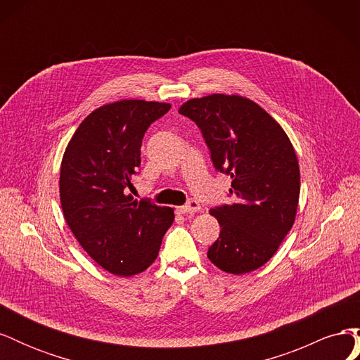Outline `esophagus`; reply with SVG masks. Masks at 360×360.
<instances>
[{
    "label": "esophagus",
    "mask_w": 360,
    "mask_h": 360,
    "mask_svg": "<svg viewBox=\"0 0 360 360\" xmlns=\"http://www.w3.org/2000/svg\"><path fill=\"white\" fill-rule=\"evenodd\" d=\"M200 210H201V205L197 200H189L186 204L179 207L180 214H192V213H197Z\"/></svg>",
    "instance_id": "1"
}]
</instances>
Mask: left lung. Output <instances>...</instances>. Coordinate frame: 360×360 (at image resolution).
Wrapping results in <instances>:
<instances>
[{
	"instance_id": "8db88e82",
	"label": "left lung",
	"mask_w": 360,
	"mask_h": 360,
	"mask_svg": "<svg viewBox=\"0 0 360 360\" xmlns=\"http://www.w3.org/2000/svg\"><path fill=\"white\" fill-rule=\"evenodd\" d=\"M179 112L200 127L214 169L233 180L234 202L210 209L221 233L207 257L226 274L252 271L274 257L296 217L300 172L290 139L240 96L192 99Z\"/></svg>"
}]
</instances>
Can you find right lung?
<instances>
[{
    "mask_svg": "<svg viewBox=\"0 0 360 360\" xmlns=\"http://www.w3.org/2000/svg\"><path fill=\"white\" fill-rule=\"evenodd\" d=\"M169 108L146 101L105 105L84 120L64 151L60 200L66 222L86 254L118 276L153 263L174 222L171 207L127 193L147 129Z\"/></svg>",
    "mask_w": 360,
    "mask_h": 360,
    "instance_id": "1",
    "label": "right lung"
}]
</instances>
